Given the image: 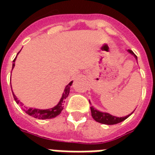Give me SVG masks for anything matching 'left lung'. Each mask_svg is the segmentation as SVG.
Wrapping results in <instances>:
<instances>
[{"label": "left lung", "mask_w": 155, "mask_h": 155, "mask_svg": "<svg viewBox=\"0 0 155 155\" xmlns=\"http://www.w3.org/2000/svg\"><path fill=\"white\" fill-rule=\"evenodd\" d=\"M128 51L130 52V54H134L136 59H137V56L135 55L134 52L132 51L129 50ZM90 103V101H89ZM91 108V113H92V117H93L96 121L99 123H101V124H104V125H115V124H117V123H120L123 120H125L126 118H128L130 117L132 113H130L129 115L125 116V117H115V116H113L109 114L108 113H103V112H100L97 109H96L95 108H93V106H91L90 107Z\"/></svg>", "instance_id": "left-lung-1"}]
</instances>
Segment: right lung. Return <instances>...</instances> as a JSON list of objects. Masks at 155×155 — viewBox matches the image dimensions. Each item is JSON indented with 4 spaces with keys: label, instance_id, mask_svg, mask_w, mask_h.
Masks as SVG:
<instances>
[{
    "label": "right lung",
    "instance_id": "add662e5",
    "mask_svg": "<svg viewBox=\"0 0 155 155\" xmlns=\"http://www.w3.org/2000/svg\"><path fill=\"white\" fill-rule=\"evenodd\" d=\"M19 53V52H18ZM16 58H17V56H16ZM16 58L13 59V68H14V66H15V60ZM73 81H71L69 84H68L67 86H66L65 89H64V92L63 93V96H62V98L60 99L59 102L58 103V104L56 106H54V108H49V109H37V108H27L26 107L25 108H23V110L25 111V113H27L28 115L31 116V117H34L35 118H38V119H42V120H44V119H51V118H54L57 117L58 115H59L61 113V111L63 109V104L65 101V99L67 97H68V95H69V92H70V86H71L72 84ZM11 89H12V87H11ZM13 92V98L15 100V101L17 102L18 105L21 106V108H22V104L21 103L20 101L16 97V96L14 95Z\"/></svg>",
    "mask_w": 155,
    "mask_h": 155
}]
</instances>
